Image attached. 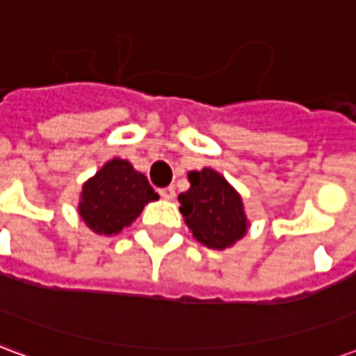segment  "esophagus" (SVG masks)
<instances>
[{
  "label": "esophagus",
  "instance_id": "34e87169",
  "mask_svg": "<svg viewBox=\"0 0 356 356\" xmlns=\"http://www.w3.org/2000/svg\"><path fill=\"white\" fill-rule=\"evenodd\" d=\"M158 193H160V196H162L163 200H173V198H175V188H173V186H165V188H160Z\"/></svg>",
  "mask_w": 356,
  "mask_h": 356
}]
</instances>
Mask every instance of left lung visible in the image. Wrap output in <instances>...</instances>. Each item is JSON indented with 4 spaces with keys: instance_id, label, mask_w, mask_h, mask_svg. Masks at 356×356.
I'll return each mask as SVG.
<instances>
[{
    "instance_id": "1",
    "label": "left lung",
    "mask_w": 356,
    "mask_h": 356,
    "mask_svg": "<svg viewBox=\"0 0 356 356\" xmlns=\"http://www.w3.org/2000/svg\"><path fill=\"white\" fill-rule=\"evenodd\" d=\"M191 188L179 194V211L200 244L227 250L246 236L248 221L242 196L219 171H188Z\"/></svg>"
}]
</instances>
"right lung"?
<instances>
[{
  "mask_svg": "<svg viewBox=\"0 0 356 356\" xmlns=\"http://www.w3.org/2000/svg\"><path fill=\"white\" fill-rule=\"evenodd\" d=\"M148 179L122 158H112L81 186L78 213L89 231L112 236L140 216L148 202L158 200Z\"/></svg>",
  "mask_w": 356,
  "mask_h": 356,
  "instance_id": "1",
  "label": "right lung"
}]
</instances>
